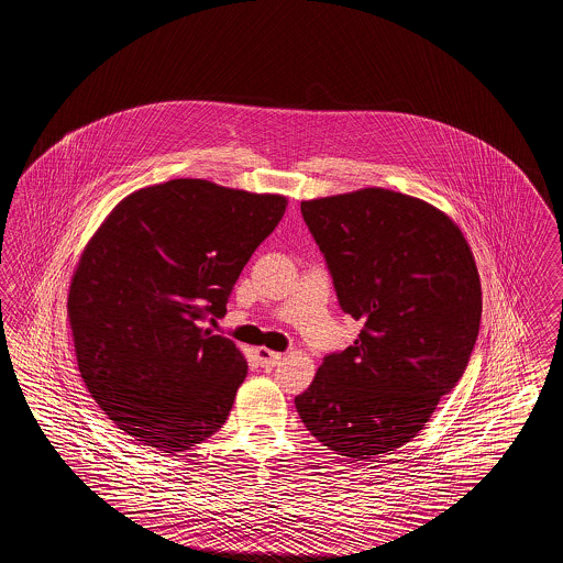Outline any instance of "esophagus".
<instances>
[{
  "label": "esophagus",
  "instance_id": "esophagus-1",
  "mask_svg": "<svg viewBox=\"0 0 563 563\" xmlns=\"http://www.w3.org/2000/svg\"><path fill=\"white\" fill-rule=\"evenodd\" d=\"M255 358H257L260 367L272 369V367H276V365L280 363V352H272V350L268 349H257L255 350Z\"/></svg>",
  "mask_w": 563,
  "mask_h": 563
}]
</instances>
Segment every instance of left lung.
Segmentation results:
<instances>
[{"label": "left lung", "mask_w": 563, "mask_h": 563, "mask_svg": "<svg viewBox=\"0 0 563 563\" xmlns=\"http://www.w3.org/2000/svg\"><path fill=\"white\" fill-rule=\"evenodd\" d=\"M340 308L363 329L295 407L322 445L372 460L411 441L464 374L482 283L460 228L429 202L367 188L301 202Z\"/></svg>", "instance_id": "8db88e82"}]
</instances>
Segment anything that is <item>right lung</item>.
Here are the masks:
<instances>
[{
  "mask_svg": "<svg viewBox=\"0 0 563 563\" xmlns=\"http://www.w3.org/2000/svg\"><path fill=\"white\" fill-rule=\"evenodd\" d=\"M285 209L276 194L173 179L109 213L81 253L67 312L81 379L118 429L177 454L223 427L246 361L202 324L225 314Z\"/></svg>",
  "mask_w": 563,
  "mask_h": 563,
  "instance_id": "1",
  "label": "right lung"
}]
</instances>
